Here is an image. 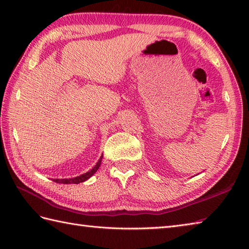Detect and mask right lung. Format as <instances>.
Listing matches in <instances>:
<instances>
[{"instance_id": "obj_1", "label": "right lung", "mask_w": 249, "mask_h": 249, "mask_svg": "<svg viewBox=\"0 0 249 249\" xmlns=\"http://www.w3.org/2000/svg\"><path fill=\"white\" fill-rule=\"evenodd\" d=\"M102 160H103V155L100 156L97 163L94 166L92 170L88 171L87 173H83V174H81V176L76 177V178H54L53 181L56 183H60V184H79V183L86 182L87 179H89L92 176H94V173L98 170L100 163H102Z\"/></svg>"}]
</instances>
